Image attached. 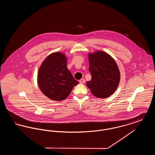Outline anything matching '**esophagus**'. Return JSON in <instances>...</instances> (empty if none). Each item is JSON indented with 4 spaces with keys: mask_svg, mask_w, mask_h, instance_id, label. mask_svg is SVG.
<instances>
[{
    "mask_svg": "<svg viewBox=\"0 0 155 155\" xmlns=\"http://www.w3.org/2000/svg\"><path fill=\"white\" fill-rule=\"evenodd\" d=\"M79 82L80 84H84L85 82V80L84 79H81Z\"/></svg>",
    "mask_w": 155,
    "mask_h": 155,
    "instance_id": "1",
    "label": "esophagus"
}]
</instances>
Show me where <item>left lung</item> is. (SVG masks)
Returning <instances> with one entry per match:
<instances>
[{
	"label": "left lung",
	"mask_w": 155,
	"mask_h": 155,
	"mask_svg": "<svg viewBox=\"0 0 155 155\" xmlns=\"http://www.w3.org/2000/svg\"><path fill=\"white\" fill-rule=\"evenodd\" d=\"M89 61L92 79L87 82V87L97 97L110 96L117 88L120 78L116 61L102 51L89 54Z\"/></svg>",
	"instance_id": "left-lung-1"
}]
</instances>
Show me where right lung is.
I'll return each mask as SVG.
<instances>
[{
    "instance_id": "right-lung-1",
    "label": "right lung",
    "mask_w": 155,
    "mask_h": 155,
    "mask_svg": "<svg viewBox=\"0 0 155 155\" xmlns=\"http://www.w3.org/2000/svg\"><path fill=\"white\" fill-rule=\"evenodd\" d=\"M38 84L45 96L58 101L65 99L78 82L67 69L65 56L57 52L48 56L41 64Z\"/></svg>"
}]
</instances>
